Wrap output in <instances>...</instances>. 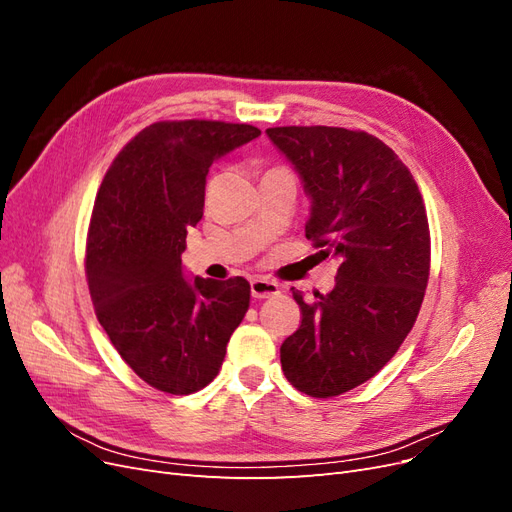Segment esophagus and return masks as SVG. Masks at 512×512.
<instances>
[{"mask_svg":"<svg viewBox=\"0 0 512 512\" xmlns=\"http://www.w3.org/2000/svg\"><path fill=\"white\" fill-rule=\"evenodd\" d=\"M250 288H252L254 299H269V297H275V294H280V286L267 280V277H260V275L252 277Z\"/></svg>","mask_w":512,"mask_h":512,"instance_id":"34e87169","label":"esophagus"}]
</instances>
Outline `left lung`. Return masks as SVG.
Here are the masks:
<instances>
[{
	"label": "left lung",
	"mask_w": 512,
	"mask_h": 512,
	"mask_svg": "<svg viewBox=\"0 0 512 512\" xmlns=\"http://www.w3.org/2000/svg\"><path fill=\"white\" fill-rule=\"evenodd\" d=\"M309 198L305 237L335 258V288L305 301L301 327L280 348L284 376L312 397H335L393 359L429 280V224L421 192L395 151L346 128H269Z\"/></svg>",
	"instance_id": "left-lung-1"
}]
</instances>
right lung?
I'll return each mask as SVG.
<instances>
[{"label":"right lung","instance_id":"add662e5","mask_svg":"<svg viewBox=\"0 0 512 512\" xmlns=\"http://www.w3.org/2000/svg\"><path fill=\"white\" fill-rule=\"evenodd\" d=\"M258 136L247 123H153L100 185L87 241L91 301L121 359L158 391L205 389L250 307L247 280L185 275L181 254L203 218L209 166Z\"/></svg>","mask_w":512,"mask_h":512}]
</instances>
